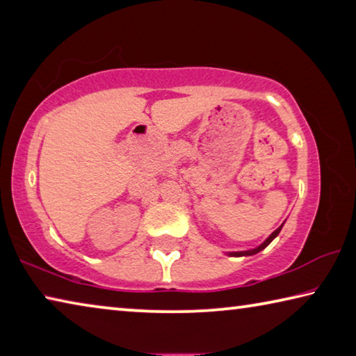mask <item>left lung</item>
Here are the masks:
<instances>
[{
    "mask_svg": "<svg viewBox=\"0 0 356 356\" xmlns=\"http://www.w3.org/2000/svg\"><path fill=\"white\" fill-rule=\"evenodd\" d=\"M281 227H282V225L276 229L275 232H272V236H270L267 240H265V242L262 243V245H259L257 248H254V250H248V251H237V252H229V254L231 256H236V257H240V256H252V254H256V252H259V251H262L264 248H267V246L270 245V242H272V240L278 236V234L281 232Z\"/></svg>",
    "mask_w": 356,
    "mask_h": 356,
    "instance_id": "obj_1",
    "label": "left lung"
}]
</instances>
